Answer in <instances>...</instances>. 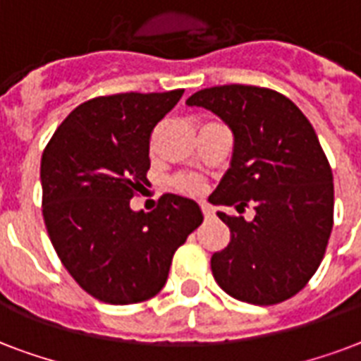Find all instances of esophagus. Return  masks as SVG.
<instances>
[{
    "instance_id": "obj_1",
    "label": "esophagus",
    "mask_w": 361,
    "mask_h": 361,
    "mask_svg": "<svg viewBox=\"0 0 361 361\" xmlns=\"http://www.w3.org/2000/svg\"><path fill=\"white\" fill-rule=\"evenodd\" d=\"M201 212H203V216L205 219H209V216H212V209L209 205H205V203H201Z\"/></svg>"
}]
</instances>
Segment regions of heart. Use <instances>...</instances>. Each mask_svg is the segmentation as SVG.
Masks as SVG:
<instances>
[{
    "label": "heart",
    "instance_id": "b5f03b06",
    "mask_svg": "<svg viewBox=\"0 0 361 361\" xmlns=\"http://www.w3.org/2000/svg\"><path fill=\"white\" fill-rule=\"evenodd\" d=\"M173 188L186 195H197L203 190V180L190 173H180L173 178Z\"/></svg>",
    "mask_w": 361,
    "mask_h": 361
}]
</instances>
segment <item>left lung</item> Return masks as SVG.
<instances>
[{
    "mask_svg": "<svg viewBox=\"0 0 361 361\" xmlns=\"http://www.w3.org/2000/svg\"><path fill=\"white\" fill-rule=\"evenodd\" d=\"M186 103L219 114L235 135L231 167L209 200L256 211L252 222L219 212L230 243L212 254L214 281L252 305L290 300L317 273L334 228V175L311 122L259 86H212Z\"/></svg>",
    "mask_w": 361,
    "mask_h": 361,
    "instance_id": "obj_1",
    "label": "left lung"
}]
</instances>
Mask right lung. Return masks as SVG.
Segmentation results:
<instances>
[{
    "label": "right lung",
    "mask_w": 361,
    "mask_h": 361,
    "mask_svg": "<svg viewBox=\"0 0 361 361\" xmlns=\"http://www.w3.org/2000/svg\"><path fill=\"white\" fill-rule=\"evenodd\" d=\"M184 90L114 94L80 103L41 158L43 219L58 258L85 292L111 305L154 298L173 254L201 224L197 203L164 194L152 212L130 200L147 183L156 124Z\"/></svg>",
    "instance_id": "1"
}]
</instances>
